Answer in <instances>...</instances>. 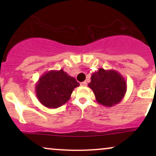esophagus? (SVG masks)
Returning a JSON list of instances; mask_svg holds the SVG:
<instances>
[{
	"instance_id": "obj_1",
	"label": "esophagus",
	"mask_w": 156,
	"mask_h": 156,
	"mask_svg": "<svg viewBox=\"0 0 156 156\" xmlns=\"http://www.w3.org/2000/svg\"><path fill=\"white\" fill-rule=\"evenodd\" d=\"M80 86H81V87H87V83L86 81H83V82H81V83H80Z\"/></svg>"
}]
</instances>
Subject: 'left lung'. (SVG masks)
<instances>
[{
  "mask_svg": "<svg viewBox=\"0 0 156 156\" xmlns=\"http://www.w3.org/2000/svg\"><path fill=\"white\" fill-rule=\"evenodd\" d=\"M99 104L112 107L120 103L127 91L126 80L115 69L99 68L92 73L88 84Z\"/></svg>",
  "mask_w": 156,
  "mask_h": 156,
  "instance_id": "obj_1",
  "label": "left lung"
}]
</instances>
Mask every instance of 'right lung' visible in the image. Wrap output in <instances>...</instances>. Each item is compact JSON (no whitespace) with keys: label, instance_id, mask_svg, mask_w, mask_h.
<instances>
[{"label":"right lung","instance_id":"right-lung-1","mask_svg":"<svg viewBox=\"0 0 156 156\" xmlns=\"http://www.w3.org/2000/svg\"><path fill=\"white\" fill-rule=\"evenodd\" d=\"M76 78L69 76L63 69L44 73L36 83L37 99L48 108H57L65 104L75 88L79 87Z\"/></svg>","mask_w":156,"mask_h":156}]
</instances>
